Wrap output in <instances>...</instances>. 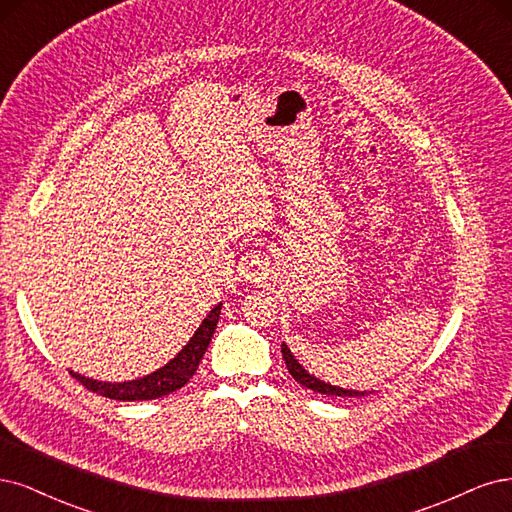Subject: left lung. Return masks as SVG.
I'll use <instances>...</instances> for the list:
<instances>
[{"label": "left lung", "mask_w": 512, "mask_h": 512, "mask_svg": "<svg viewBox=\"0 0 512 512\" xmlns=\"http://www.w3.org/2000/svg\"><path fill=\"white\" fill-rule=\"evenodd\" d=\"M280 351H283V359H285V364H287L289 374H291V376L295 378V381H298L300 385H304V387H308V389H312V391H317V393H325V395H340V398H361V395H366L364 391L340 389V387H332V385H327V383L319 381V378L310 376V374H308V372L298 364V359H293L291 351L287 349L285 344L280 346Z\"/></svg>", "instance_id": "left-lung-1"}]
</instances>
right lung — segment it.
<instances>
[{
    "mask_svg": "<svg viewBox=\"0 0 512 512\" xmlns=\"http://www.w3.org/2000/svg\"><path fill=\"white\" fill-rule=\"evenodd\" d=\"M219 315H221V306H214L210 310V315L202 321V325L197 327V332L193 334L189 344L170 361V364H166L161 370L148 374L144 378H138V381L100 383V381H93V378H85V376L74 374V372H70V374L76 378L78 383H82V387H87L89 391H93L97 395H104V398H110V400L134 402V400L163 398V395L185 387L189 378L195 374L197 366H200V361L208 349L214 329H217Z\"/></svg>",
    "mask_w": 512,
    "mask_h": 512,
    "instance_id": "obj_1",
    "label": "right lung"
}]
</instances>
